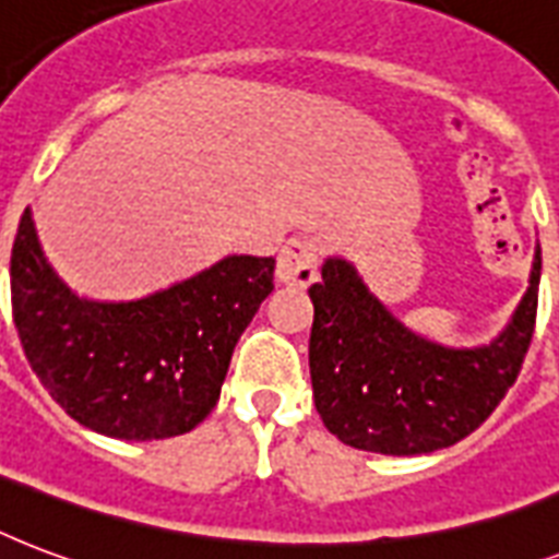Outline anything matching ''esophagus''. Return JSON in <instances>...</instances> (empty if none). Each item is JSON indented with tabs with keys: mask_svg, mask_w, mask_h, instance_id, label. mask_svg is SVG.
Here are the masks:
<instances>
[{
	"mask_svg": "<svg viewBox=\"0 0 559 559\" xmlns=\"http://www.w3.org/2000/svg\"><path fill=\"white\" fill-rule=\"evenodd\" d=\"M318 245L314 239H292L285 241V248L280 250V259H276V280L283 285H306L314 283L318 276Z\"/></svg>",
	"mask_w": 559,
	"mask_h": 559,
	"instance_id": "obj_1",
	"label": "esophagus"
}]
</instances>
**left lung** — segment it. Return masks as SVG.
Returning a JSON list of instances; mask_svg holds the SVG:
<instances>
[{
    "label": "left lung",
    "mask_w": 559,
    "mask_h": 559,
    "mask_svg": "<svg viewBox=\"0 0 559 559\" xmlns=\"http://www.w3.org/2000/svg\"><path fill=\"white\" fill-rule=\"evenodd\" d=\"M539 248L513 318L490 344L443 347L391 314L356 265L329 257L309 288L314 408L341 443L379 455H426L464 440L516 382L539 297Z\"/></svg>",
    "instance_id": "8db88e82"
}]
</instances>
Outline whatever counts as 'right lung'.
Segmentation results:
<instances>
[{
  "instance_id": "obj_1",
  "label": "right lung",
  "mask_w": 559,
  "mask_h": 559,
  "mask_svg": "<svg viewBox=\"0 0 559 559\" xmlns=\"http://www.w3.org/2000/svg\"><path fill=\"white\" fill-rule=\"evenodd\" d=\"M274 265L224 257L142 300H90L55 274L25 210L11 250L14 323L69 417L116 440H163L215 408L241 332L274 292Z\"/></svg>"
}]
</instances>
